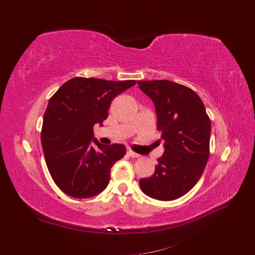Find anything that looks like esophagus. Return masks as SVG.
<instances>
[{"label":"esophagus","mask_w":255,"mask_h":255,"mask_svg":"<svg viewBox=\"0 0 255 255\" xmlns=\"http://www.w3.org/2000/svg\"><path fill=\"white\" fill-rule=\"evenodd\" d=\"M128 155L130 156V157H139L140 155L138 153H135L134 151H132V150H128Z\"/></svg>","instance_id":"34e87169"}]
</instances>
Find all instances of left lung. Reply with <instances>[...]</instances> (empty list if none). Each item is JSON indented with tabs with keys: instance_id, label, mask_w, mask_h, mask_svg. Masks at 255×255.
<instances>
[{
	"instance_id": "8db88e82",
	"label": "left lung",
	"mask_w": 255,
	"mask_h": 255,
	"mask_svg": "<svg viewBox=\"0 0 255 255\" xmlns=\"http://www.w3.org/2000/svg\"><path fill=\"white\" fill-rule=\"evenodd\" d=\"M139 88L155 105L157 129L165 152L155 172L141 179L146 196L160 201L181 198L201 177L210 156L211 120L202 100L184 85L160 81H139Z\"/></svg>"
}]
</instances>
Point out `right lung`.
<instances>
[{"label": "right lung", "mask_w": 255, "mask_h": 255, "mask_svg": "<svg viewBox=\"0 0 255 255\" xmlns=\"http://www.w3.org/2000/svg\"><path fill=\"white\" fill-rule=\"evenodd\" d=\"M135 84L74 78L50 99L43 116L42 149L53 181L68 196L86 199L107 187L112 167L127 149L120 143H100L94 127H102L113 99Z\"/></svg>", "instance_id": "1"}]
</instances>
